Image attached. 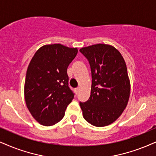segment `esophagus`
Listing matches in <instances>:
<instances>
[{
	"label": "esophagus",
	"instance_id": "34e87169",
	"mask_svg": "<svg viewBox=\"0 0 156 156\" xmlns=\"http://www.w3.org/2000/svg\"><path fill=\"white\" fill-rule=\"evenodd\" d=\"M79 90H80V88H76V89H75V91H76V94H78V92H79Z\"/></svg>",
	"mask_w": 156,
	"mask_h": 156
}]
</instances>
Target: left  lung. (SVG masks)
Returning <instances> with one entry per match:
<instances>
[{
	"label": "left lung",
	"instance_id": "8db88e82",
	"mask_svg": "<svg viewBox=\"0 0 156 156\" xmlns=\"http://www.w3.org/2000/svg\"><path fill=\"white\" fill-rule=\"evenodd\" d=\"M80 52L88 59L92 76L90 97L86 102H80L83 116L96 127L111 125L121 116L130 95L125 61L119 50L109 44L90 45Z\"/></svg>",
	"mask_w": 156,
	"mask_h": 156
}]
</instances>
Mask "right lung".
<instances>
[{
    "label": "right lung",
    "mask_w": 156,
    "mask_h": 156,
    "mask_svg": "<svg viewBox=\"0 0 156 156\" xmlns=\"http://www.w3.org/2000/svg\"><path fill=\"white\" fill-rule=\"evenodd\" d=\"M78 49L61 44L41 47L29 62L24 83L26 104L34 119L44 126L58 123L74 98L68 87L67 68Z\"/></svg>",
    "instance_id": "right-lung-1"
}]
</instances>
